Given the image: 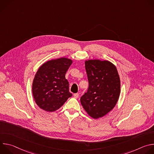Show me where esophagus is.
Returning a JSON list of instances; mask_svg holds the SVG:
<instances>
[{"mask_svg":"<svg viewBox=\"0 0 154 154\" xmlns=\"http://www.w3.org/2000/svg\"><path fill=\"white\" fill-rule=\"evenodd\" d=\"M79 93H75V94H74V97H75V98H78L79 97Z\"/></svg>","mask_w":154,"mask_h":154,"instance_id":"esophagus-1","label":"esophagus"}]
</instances>
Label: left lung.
Listing matches in <instances>:
<instances>
[{
	"label": "left lung",
	"mask_w": 154,
	"mask_h": 154,
	"mask_svg": "<svg viewBox=\"0 0 154 154\" xmlns=\"http://www.w3.org/2000/svg\"><path fill=\"white\" fill-rule=\"evenodd\" d=\"M89 86L80 97L85 110L97 119L115 107L120 94L119 76L115 66L108 61L91 60L85 61Z\"/></svg>",
	"instance_id": "obj_1"
}]
</instances>
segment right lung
Masks as SVG:
<instances>
[{
  "label": "right lung",
  "instance_id": "right-lung-1",
  "mask_svg": "<svg viewBox=\"0 0 154 154\" xmlns=\"http://www.w3.org/2000/svg\"><path fill=\"white\" fill-rule=\"evenodd\" d=\"M72 62L70 59L60 58L48 61L39 68L33 79L32 92L39 108L54 112L72 96L65 78Z\"/></svg>",
  "mask_w": 154,
  "mask_h": 154
}]
</instances>
